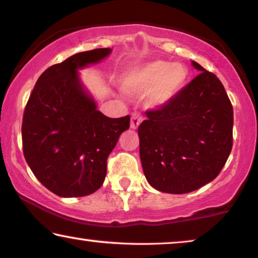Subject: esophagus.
Here are the masks:
<instances>
[{
  "label": "esophagus",
  "instance_id": "esophagus-1",
  "mask_svg": "<svg viewBox=\"0 0 258 258\" xmlns=\"http://www.w3.org/2000/svg\"><path fill=\"white\" fill-rule=\"evenodd\" d=\"M143 121V116L139 114V113H133L131 116V128L136 130L138 128V126L140 125V122Z\"/></svg>",
  "mask_w": 258,
  "mask_h": 258
}]
</instances>
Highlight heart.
<instances>
[{"label":"heart","instance_id":"b5f03b06","mask_svg":"<svg viewBox=\"0 0 258 258\" xmlns=\"http://www.w3.org/2000/svg\"><path fill=\"white\" fill-rule=\"evenodd\" d=\"M186 68L181 64L156 60L126 71L120 79V87L128 94L149 91V105L160 106L176 95L186 81Z\"/></svg>","mask_w":258,"mask_h":258}]
</instances>
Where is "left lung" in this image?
I'll list each match as a JSON object with an SVG mask.
<instances>
[{
    "instance_id": "obj_1",
    "label": "left lung",
    "mask_w": 258,
    "mask_h": 258,
    "mask_svg": "<svg viewBox=\"0 0 258 258\" xmlns=\"http://www.w3.org/2000/svg\"><path fill=\"white\" fill-rule=\"evenodd\" d=\"M194 80L157 109L146 111L138 128L144 174L166 194H187L221 172L232 149L233 109L224 86L211 72Z\"/></svg>"
}]
</instances>
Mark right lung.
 <instances>
[{"label":"right lung","mask_w":258,"mask_h":258,"mask_svg":"<svg viewBox=\"0 0 258 258\" xmlns=\"http://www.w3.org/2000/svg\"><path fill=\"white\" fill-rule=\"evenodd\" d=\"M109 53V48L82 51L47 68L26 105V161L40 183L60 197H84L97 191L105 180L109 153L130 128V115L102 114L79 80L78 70Z\"/></svg>","instance_id":"1"}]
</instances>
